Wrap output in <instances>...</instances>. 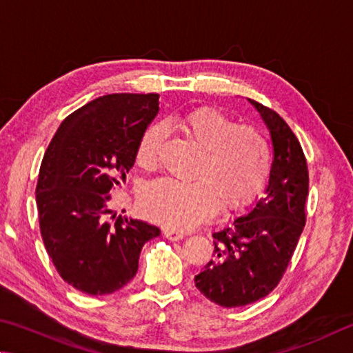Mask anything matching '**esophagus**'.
Returning a JSON list of instances; mask_svg holds the SVG:
<instances>
[{
  "instance_id": "34e87169",
  "label": "esophagus",
  "mask_w": 353,
  "mask_h": 353,
  "mask_svg": "<svg viewBox=\"0 0 353 353\" xmlns=\"http://www.w3.org/2000/svg\"><path fill=\"white\" fill-rule=\"evenodd\" d=\"M164 236L169 239V240H173V242H176V240H181L184 239V232L178 231V230H173V228H164Z\"/></svg>"
}]
</instances>
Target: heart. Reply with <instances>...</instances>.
Here are the masks:
<instances>
[{"mask_svg": "<svg viewBox=\"0 0 353 353\" xmlns=\"http://www.w3.org/2000/svg\"><path fill=\"white\" fill-rule=\"evenodd\" d=\"M173 127L201 148L194 183L169 178L147 184L141 208L148 219L167 228L186 230L206 220L220 208L236 211L262 192L271 173V148L262 132L239 125L231 116L212 107L188 111ZM165 136L163 123H153L136 147V163L145 170L158 165Z\"/></svg>", "mask_w": 353, "mask_h": 353, "instance_id": "1", "label": "heart"}]
</instances>
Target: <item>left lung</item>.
I'll use <instances>...</instances> for the list:
<instances>
[{
	"mask_svg": "<svg viewBox=\"0 0 353 353\" xmlns=\"http://www.w3.org/2000/svg\"><path fill=\"white\" fill-rule=\"evenodd\" d=\"M248 101L273 142L268 186L251 211L212 234L214 259L195 276L200 293L226 308L252 304L273 292L305 225L308 169L299 141L276 111Z\"/></svg>",
	"mask_w": 353,
	"mask_h": 353,
	"instance_id": "obj_1",
	"label": "left lung"
}]
</instances>
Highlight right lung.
<instances>
[{
  "mask_svg": "<svg viewBox=\"0 0 353 353\" xmlns=\"http://www.w3.org/2000/svg\"><path fill=\"white\" fill-rule=\"evenodd\" d=\"M158 99L153 92L94 99L60 123L43 157L35 190L41 237L61 279L79 292L102 296L127 285L142 246L159 236L145 221L108 220L110 190L125 181Z\"/></svg>",
  "mask_w": 353,
  "mask_h": 353,
  "instance_id": "1",
  "label": "right lung"
}]
</instances>
